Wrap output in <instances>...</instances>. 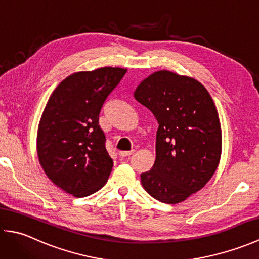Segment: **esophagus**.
<instances>
[{"label": "esophagus", "mask_w": 259, "mask_h": 259, "mask_svg": "<svg viewBox=\"0 0 259 259\" xmlns=\"http://www.w3.org/2000/svg\"><path fill=\"white\" fill-rule=\"evenodd\" d=\"M134 153H135V150H130V151H120V152H119V156H120L121 158H124V157L133 156Z\"/></svg>", "instance_id": "esophagus-1"}]
</instances>
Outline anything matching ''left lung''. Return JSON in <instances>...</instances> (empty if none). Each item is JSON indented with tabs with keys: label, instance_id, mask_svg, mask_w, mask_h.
I'll return each instance as SVG.
<instances>
[{
	"label": "left lung",
	"instance_id": "1",
	"mask_svg": "<svg viewBox=\"0 0 259 259\" xmlns=\"http://www.w3.org/2000/svg\"><path fill=\"white\" fill-rule=\"evenodd\" d=\"M134 96L159 124L156 160L141 174V184L159 201H184L210 180L221 160L216 106L200 82L167 70L148 76Z\"/></svg>",
	"mask_w": 259,
	"mask_h": 259
}]
</instances>
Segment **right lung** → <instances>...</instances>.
Instances as JSON below:
<instances>
[{"label": "right lung", "mask_w": 259, "mask_h": 259, "mask_svg": "<svg viewBox=\"0 0 259 259\" xmlns=\"http://www.w3.org/2000/svg\"><path fill=\"white\" fill-rule=\"evenodd\" d=\"M126 72L100 68L69 75L49 98L38 123L37 157L48 178L74 197H87L108 181L113 161L99 114Z\"/></svg>", "instance_id": "1"}]
</instances>
